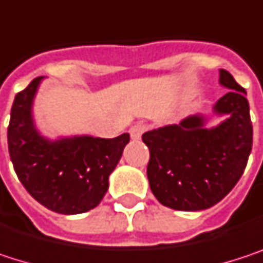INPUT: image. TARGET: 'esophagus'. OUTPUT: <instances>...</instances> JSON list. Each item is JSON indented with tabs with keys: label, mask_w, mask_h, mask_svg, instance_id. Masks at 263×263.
Wrapping results in <instances>:
<instances>
[{
	"label": "esophagus",
	"mask_w": 263,
	"mask_h": 263,
	"mask_svg": "<svg viewBox=\"0 0 263 263\" xmlns=\"http://www.w3.org/2000/svg\"><path fill=\"white\" fill-rule=\"evenodd\" d=\"M146 131V125L144 123H135V125H132L131 129H129V134H131V137L134 140H138L140 137H141V134Z\"/></svg>",
	"instance_id": "obj_1"
}]
</instances>
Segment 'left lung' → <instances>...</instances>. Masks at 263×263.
Listing matches in <instances>:
<instances>
[{"label": "left lung", "mask_w": 263, "mask_h": 263, "mask_svg": "<svg viewBox=\"0 0 263 263\" xmlns=\"http://www.w3.org/2000/svg\"><path fill=\"white\" fill-rule=\"evenodd\" d=\"M219 82L230 89L213 106L229 116L221 125L207 129L204 117L190 116L141 135L151 154V190L166 207L205 210L227 196L245 171L253 146L247 92L227 70L219 71Z\"/></svg>", "instance_id": "8db88e82"}]
</instances>
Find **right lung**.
Wrapping results in <instances>:
<instances>
[{
	"label": "right lung",
	"instance_id": "obj_1",
	"mask_svg": "<svg viewBox=\"0 0 263 263\" xmlns=\"http://www.w3.org/2000/svg\"><path fill=\"white\" fill-rule=\"evenodd\" d=\"M41 79H33L15 96L7 128L10 160L20 181L39 204L62 215L85 213L105 196L108 178L129 134L116 138H44L31 119V103Z\"/></svg>",
	"mask_w": 263,
	"mask_h": 263
}]
</instances>
